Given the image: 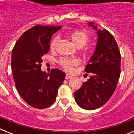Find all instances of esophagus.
I'll return each mask as SVG.
<instances>
[{
  "label": "esophagus",
  "mask_w": 134,
  "mask_h": 134,
  "mask_svg": "<svg viewBox=\"0 0 134 134\" xmlns=\"http://www.w3.org/2000/svg\"><path fill=\"white\" fill-rule=\"evenodd\" d=\"M65 78H66V79H71V76L69 75V74H66V76H65Z\"/></svg>",
  "instance_id": "34e87169"
}]
</instances>
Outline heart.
I'll list each match as a JSON object with an SVG mask.
<instances>
[{
  "mask_svg": "<svg viewBox=\"0 0 134 134\" xmlns=\"http://www.w3.org/2000/svg\"><path fill=\"white\" fill-rule=\"evenodd\" d=\"M71 39L73 43L76 46L83 47L87 44L88 41V36L86 32L82 30H75L71 33ZM58 37H55L52 39L50 43V48H53L55 46ZM59 63L62 67L67 71H71L72 67L77 63V61L75 59L68 58H63L59 60Z\"/></svg>",
  "mask_w": 134,
  "mask_h": 134,
  "instance_id": "1",
  "label": "heart"
}]
</instances>
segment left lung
Listing matches in <instances>:
<instances>
[{
  "mask_svg": "<svg viewBox=\"0 0 134 134\" xmlns=\"http://www.w3.org/2000/svg\"><path fill=\"white\" fill-rule=\"evenodd\" d=\"M88 26L97 31V42L85 68L90 79L74 92V98L81 108L90 110L103 106L113 95L120 76L121 55L114 37L108 30H98L93 22Z\"/></svg>",
  "mask_w": 134,
  "mask_h": 134,
  "instance_id": "left-lung-1",
  "label": "left lung"
}]
</instances>
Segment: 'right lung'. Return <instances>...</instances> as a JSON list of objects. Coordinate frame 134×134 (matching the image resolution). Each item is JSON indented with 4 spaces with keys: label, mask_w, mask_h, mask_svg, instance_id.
Wrapping results in <instances>:
<instances>
[{
    "label": "right lung",
    "mask_w": 134,
    "mask_h": 134,
    "mask_svg": "<svg viewBox=\"0 0 134 134\" xmlns=\"http://www.w3.org/2000/svg\"><path fill=\"white\" fill-rule=\"evenodd\" d=\"M61 28L37 25L24 32L12 49L11 67L16 88L34 108L52 105L65 79V74L58 69H51L49 74L41 69L42 57L50 48L51 37Z\"/></svg>",
    "instance_id": "1"
}]
</instances>
